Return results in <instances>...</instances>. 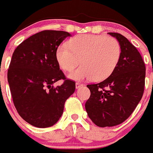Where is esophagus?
I'll return each instance as SVG.
<instances>
[{
    "instance_id": "obj_1",
    "label": "esophagus",
    "mask_w": 153,
    "mask_h": 153,
    "mask_svg": "<svg viewBox=\"0 0 153 153\" xmlns=\"http://www.w3.org/2000/svg\"><path fill=\"white\" fill-rule=\"evenodd\" d=\"M82 85H83V84H82V83H80V82H78L75 83V86H76V89H79V88L82 87Z\"/></svg>"
}]
</instances>
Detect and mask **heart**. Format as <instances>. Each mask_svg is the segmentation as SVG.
Instances as JSON below:
<instances>
[{
	"label": "heart",
	"instance_id": "heart-1",
	"mask_svg": "<svg viewBox=\"0 0 153 153\" xmlns=\"http://www.w3.org/2000/svg\"><path fill=\"white\" fill-rule=\"evenodd\" d=\"M121 45L112 37L97 34H81L71 38L68 43L57 47L56 58L59 67L66 71L76 70L69 74L73 80L101 81L110 76L117 67L121 57Z\"/></svg>",
	"mask_w": 153,
	"mask_h": 153
}]
</instances>
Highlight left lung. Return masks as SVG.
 <instances>
[{
	"label": "left lung",
	"instance_id": "obj_1",
	"mask_svg": "<svg viewBox=\"0 0 153 153\" xmlns=\"http://www.w3.org/2000/svg\"><path fill=\"white\" fill-rule=\"evenodd\" d=\"M121 45L117 67L105 80L87 85L90 97L85 110L100 127L121 124L130 117L141 100L145 89V64L136 47L119 33H108Z\"/></svg>",
	"mask_w": 153,
	"mask_h": 153
}]
</instances>
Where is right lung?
Segmentation results:
<instances>
[{
  "label": "right lung",
  "instance_id": "1",
  "mask_svg": "<svg viewBox=\"0 0 153 153\" xmlns=\"http://www.w3.org/2000/svg\"><path fill=\"white\" fill-rule=\"evenodd\" d=\"M70 35L66 31L42 30L23 41L12 54L8 81L13 104L32 126H53L75 90V82L66 78L56 58L57 47ZM59 80L64 82L54 88L52 84Z\"/></svg>",
  "mask_w": 153,
  "mask_h": 153
}]
</instances>
